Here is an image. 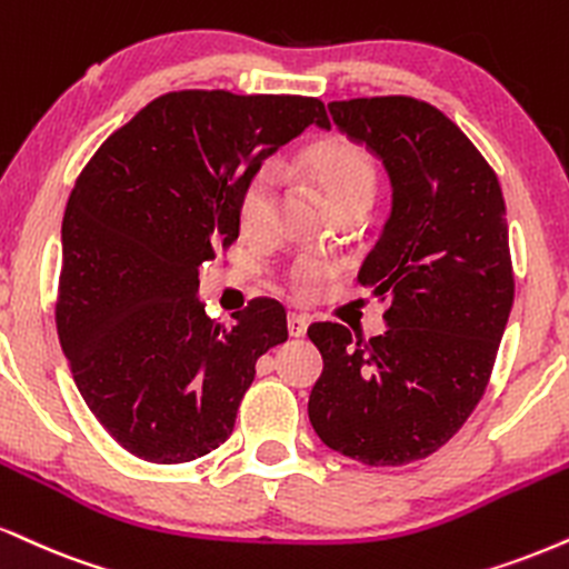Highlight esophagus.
Instances as JSON below:
<instances>
[{
	"label": "esophagus",
	"mask_w": 569,
	"mask_h": 569,
	"mask_svg": "<svg viewBox=\"0 0 569 569\" xmlns=\"http://www.w3.org/2000/svg\"><path fill=\"white\" fill-rule=\"evenodd\" d=\"M307 326H310V318L302 312H289V333L291 337H305Z\"/></svg>",
	"instance_id": "34e87169"
}]
</instances>
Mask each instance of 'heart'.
<instances>
[{"instance_id":"1","label":"heart","mask_w":569,"mask_h":569,"mask_svg":"<svg viewBox=\"0 0 569 569\" xmlns=\"http://www.w3.org/2000/svg\"><path fill=\"white\" fill-rule=\"evenodd\" d=\"M297 167L315 188L320 190L328 209L337 214L341 209L371 203L379 169L371 150L345 134L320 137L299 150ZM272 219V177L264 169L249 174L236 198V224L246 238H262ZM337 276L333 264L323 259H299L289 270V286L299 297H312L328 278Z\"/></svg>"}]
</instances>
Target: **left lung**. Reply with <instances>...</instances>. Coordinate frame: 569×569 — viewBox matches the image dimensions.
<instances>
[{"label":"left lung","instance_id":"left-lung-1","mask_svg":"<svg viewBox=\"0 0 569 569\" xmlns=\"http://www.w3.org/2000/svg\"><path fill=\"white\" fill-rule=\"evenodd\" d=\"M392 182V211L358 280L392 305L381 337L312 323L323 355L312 429L368 467L432 456L482 400L501 345L515 272L501 184L467 134L429 102L387 94L328 102Z\"/></svg>","mask_w":569,"mask_h":569}]
</instances>
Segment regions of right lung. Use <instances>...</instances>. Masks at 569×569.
I'll return each mask as SVG.
<instances>
[{
    "label": "right lung",
    "mask_w": 569,
    "mask_h": 569,
    "mask_svg": "<svg viewBox=\"0 0 569 569\" xmlns=\"http://www.w3.org/2000/svg\"><path fill=\"white\" fill-rule=\"evenodd\" d=\"M323 102L299 94L182 89L108 137L63 217L58 323L73 381L106 432L153 463L219 448L257 373L289 339L276 299H251L224 328L203 312L198 267L238 238L236 198L267 156Z\"/></svg>",
    "instance_id": "obj_1"
}]
</instances>
